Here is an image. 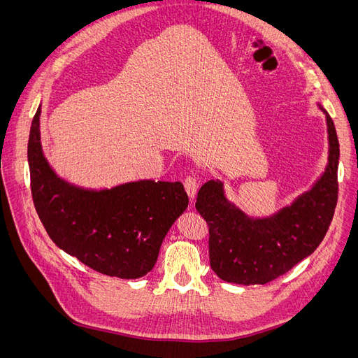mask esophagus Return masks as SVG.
Instances as JSON below:
<instances>
[{"label": "esophagus", "mask_w": 358, "mask_h": 358, "mask_svg": "<svg viewBox=\"0 0 358 358\" xmlns=\"http://www.w3.org/2000/svg\"><path fill=\"white\" fill-rule=\"evenodd\" d=\"M183 185H185V189H187L191 200L196 197L197 188H199V178H197L196 173H194V171L189 173V175L185 179H183Z\"/></svg>", "instance_id": "1"}]
</instances>
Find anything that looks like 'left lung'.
I'll return each mask as SVG.
<instances>
[{
    "mask_svg": "<svg viewBox=\"0 0 358 358\" xmlns=\"http://www.w3.org/2000/svg\"><path fill=\"white\" fill-rule=\"evenodd\" d=\"M329 162L309 191L273 216L249 218L227 200L220 180H209L197 194L196 209L209 227V259L225 282L267 284L310 255L326 236L338 203L339 140L330 115Z\"/></svg>",
    "mask_w": 358,
    "mask_h": 358,
    "instance_id": "1",
    "label": "left lung"
}]
</instances>
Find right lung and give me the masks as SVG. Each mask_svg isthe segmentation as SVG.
<instances>
[{"label":"right lung","mask_w":358,"mask_h":358,"mask_svg":"<svg viewBox=\"0 0 358 358\" xmlns=\"http://www.w3.org/2000/svg\"><path fill=\"white\" fill-rule=\"evenodd\" d=\"M38 107L31 124L28 164L38 218L64 252L95 272L137 279L154 268L170 227L188 208L180 182H128L83 189L58 178L43 155Z\"/></svg>","instance_id":"obj_1"}]
</instances>
